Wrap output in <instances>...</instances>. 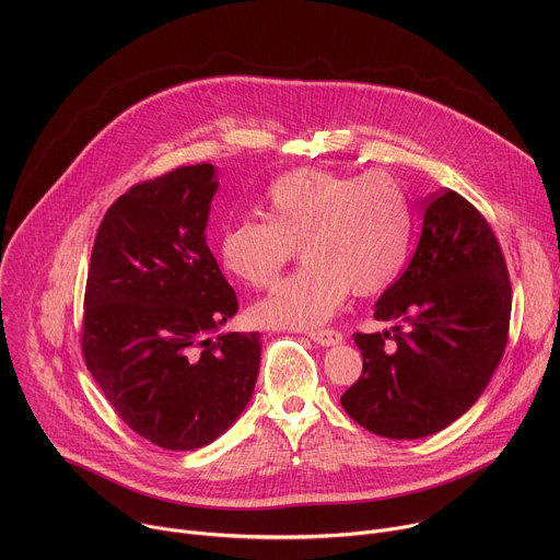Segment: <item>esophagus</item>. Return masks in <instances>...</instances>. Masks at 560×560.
Instances as JSON below:
<instances>
[{
    "instance_id": "obj_1",
    "label": "esophagus",
    "mask_w": 560,
    "mask_h": 560,
    "mask_svg": "<svg viewBox=\"0 0 560 560\" xmlns=\"http://www.w3.org/2000/svg\"><path fill=\"white\" fill-rule=\"evenodd\" d=\"M307 337H310L314 343L326 346V348H328V346H339V343L343 341L341 332H337V330H310Z\"/></svg>"
}]
</instances>
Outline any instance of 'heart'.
Listing matches in <instances>:
<instances>
[{"instance_id": "obj_1", "label": "heart", "mask_w": 560, "mask_h": 560, "mask_svg": "<svg viewBox=\"0 0 560 560\" xmlns=\"http://www.w3.org/2000/svg\"><path fill=\"white\" fill-rule=\"evenodd\" d=\"M268 219L230 225L219 242L223 268L248 285H268L303 248L305 266L253 307L255 322L305 330L328 322L350 288L357 296L387 290L401 272L412 236L406 195L389 175L359 179L294 171L266 195Z\"/></svg>"}]
</instances>
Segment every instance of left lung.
Masks as SVG:
<instances>
[{
    "instance_id": "1",
    "label": "left lung",
    "mask_w": 560,
    "mask_h": 560,
    "mask_svg": "<svg viewBox=\"0 0 560 560\" xmlns=\"http://www.w3.org/2000/svg\"><path fill=\"white\" fill-rule=\"evenodd\" d=\"M419 246L376 301L389 330L354 335L363 357L343 410L387 439H423L465 415L508 346L512 285L497 236L454 190L423 201Z\"/></svg>"
}]
</instances>
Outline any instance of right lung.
I'll return each mask as SVG.
<instances>
[{"mask_svg": "<svg viewBox=\"0 0 560 560\" xmlns=\"http://www.w3.org/2000/svg\"><path fill=\"white\" fill-rule=\"evenodd\" d=\"M212 164L132 186L104 214L91 255L82 352L119 419L164 450L219 439L255 392L259 332L217 330L236 294L208 244Z\"/></svg>", "mask_w": 560, "mask_h": 560, "instance_id": "right-lung-1", "label": "right lung"}]
</instances>
